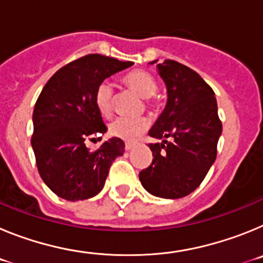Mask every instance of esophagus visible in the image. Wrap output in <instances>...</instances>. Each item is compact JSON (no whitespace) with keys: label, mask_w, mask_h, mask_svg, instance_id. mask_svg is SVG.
I'll list each match as a JSON object with an SVG mask.
<instances>
[{"label":"esophagus","mask_w":263,"mask_h":263,"mask_svg":"<svg viewBox=\"0 0 263 263\" xmlns=\"http://www.w3.org/2000/svg\"><path fill=\"white\" fill-rule=\"evenodd\" d=\"M133 147H134V142H126V143H125V148H126L127 152H129V150H132Z\"/></svg>","instance_id":"obj_1"}]
</instances>
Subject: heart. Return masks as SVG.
Listing matches in <instances>:
<instances>
[{
	"mask_svg": "<svg viewBox=\"0 0 263 263\" xmlns=\"http://www.w3.org/2000/svg\"><path fill=\"white\" fill-rule=\"evenodd\" d=\"M121 83L130 90L136 92L145 100V105L147 109H155L158 106V81L153 73L146 69L137 68L127 72L122 76ZM113 100L115 93L108 83H101L97 85L95 90V105L100 115L109 117L113 110ZM148 127V120L146 117L138 118H122L118 117L111 121L109 125V134L116 138L124 141H133L141 136Z\"/></svg>",
	"mask_w": 263,
	"mask_h": 263,
	"instance_id": "b5f03b06",
	"label": "heart"
}]
</instances>
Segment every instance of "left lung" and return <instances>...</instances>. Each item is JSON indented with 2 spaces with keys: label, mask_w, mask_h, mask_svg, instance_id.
Masks as SVG:
<instances>
[{
  "label": "left lung",
  "mask_w": 263,
  "mask_h": 263,
  "mask_svg": "<svg viewBox=\"0 0 263 263\" xmlns=\"http://www.w3.org/2000/svg\"><path fill=\"white\" fill-rule=\"evenodd\" d=\"M157 66L168 99L148 133L162 142L148 143L154 158L139 180L154 196L179 199L194 192L210 171L222 125L215 92L196 71L171 59Z\"/></svg>",
  "instance_id": "left-lung-1"
}]
</instances>
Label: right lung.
Wrapping results in <instances>:
<instances>
[{"mask_svg": "<svg viewBox=\"0 0 263 263\" xmlns=\"http://www.w3.org/2000/svg\"><path fill=\"white\" fill-rule=\"evenodd\" d=\"M132 64L89 53L58 69L42 89L32 115L31 146L39 175L62 199L78 201L96 196L113 160L124 154V141L116 137L93 152L85 142L106 132L95 105L97 85Z\"/></svg>", "mask_w": 263, "mask_h": 263, "instance_id": "1", "label": "right lung"}]
</instances>
